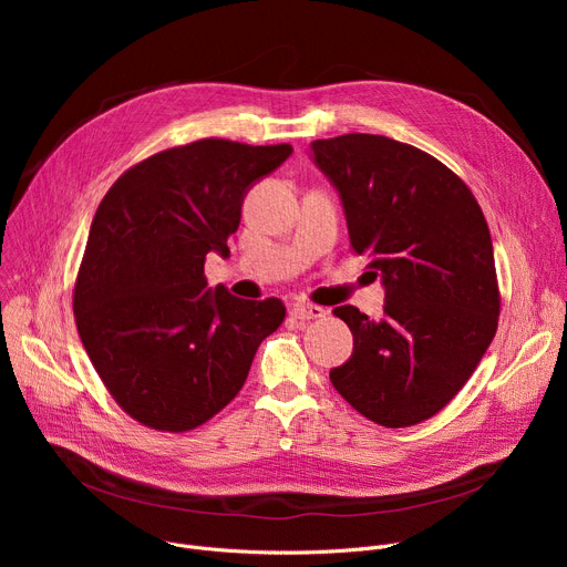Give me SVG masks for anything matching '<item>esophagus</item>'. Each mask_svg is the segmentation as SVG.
I'll use <instances>...</instances> for the list:
<instances>
[{
	"label": "esophagus",
	"mask_w": 567,
	"mask_h": 567,
	"mask_svg": "<svg viewBox=\"0 0 567 567\" xmlns=\"http://www.w3.org/2000/svg\"><path fill=\"white\" fill-rule=\"evenodd\" d=\"M289 315H291L293 319L308 321V319H319V317H323L326 310L319 308V306H310V303H296V306H291Z\"/></svg>",
	"instance_id": "1"
}]
</instances>
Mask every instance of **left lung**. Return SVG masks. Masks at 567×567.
Listing matches in <instances>:
<instances>
[{
	"mask_svg": "<svg viewBox=\"0 0 567 567\" xmlns=\"http://www.w3.org/2000/svg\"><path fill=\"white\" fill-rule=\"evenodd\" d=\"M310 158L338 190L351 248L385 289L383 319L336 308L353 336L331 370L336 391L383 427H409L449 404L487 351L498 285L487 220L443 163L368 133L315 140Z\"/></svg>",
	"mask_w": 567,
	"mask_h": 567,
	"instance_id": "1",
	"label": "left lung"
}]
</instances>
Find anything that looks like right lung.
Here are the masks:
<instances>
[{
	"label": "right lung",
	"mask_w": 567,
	"mask_h": 567,
	"mask_svg": "<svg viewBox=\"0 0 567 567\" xmlns=\"http://www.w3.org/2000/svg\"><path fill=\"white\" fill-rule=\"evenodd\" d=\"M291 152L199 140L131 167L99 204L73 312L99 377L137 423L186 432L214 419L282 323L280 299L208 287L204 261L229 257L248 190Z\"/></svg>",
	"instance_id": "right-lung-1"
}]
</instances>
